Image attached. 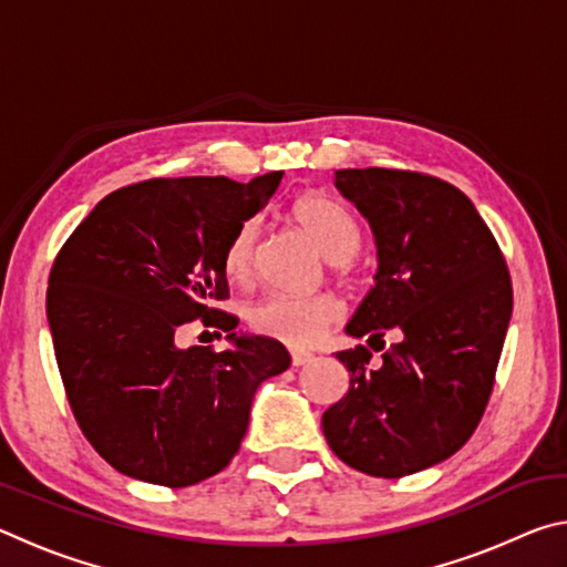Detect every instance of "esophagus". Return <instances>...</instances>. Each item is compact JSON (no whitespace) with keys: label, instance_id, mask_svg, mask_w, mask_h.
Segmentation results:
<instances>
[{"label":"esophagus","instance_id":"obj_1","mask_svg":"<svg viewBox=\"0 0 567 567\" xmlns=\"http://www.w3.org/2000/svg\"><path fill=\"white\" fill-rule=\"evenodd\" d=\"M292 364L295 368H305V364H310L315 360V354L310 350H292Z\"/></svg>","mask_w":567,"mask_h":567}]
</instances>
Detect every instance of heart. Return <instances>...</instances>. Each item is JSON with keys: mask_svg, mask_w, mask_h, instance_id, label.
Segmentation results:
<instances>
[{"mask_svg": "<svg viewBox=\"0 0 567 567\" xmlns=\"http://www.w3.org/2000/svg\"><path fill=\"white\" fill-rule=\"evenodd\" d=\"M290 215L300 225L320 252L330 262H348L358 255L362 245V233L354 217L340 203L324 195H302L297 197ZM257 239H260V223L245 219L229 235L223 267L229 280L247 282L255 272L257 260ZM340 300L330 292L318 295H285L272 292L262 300L249 305L247 322L255 332L265 338H275L285 344H307L340 318Z\"/></svg>", "mask_w": 567, "mask_h": 567, "instance_id": "b5f03b06", "label": "heart"}]
</instances>
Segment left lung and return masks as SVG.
<instances>
[{"label": "left lung", "mask_w": 567, "mask_h": 567, "mask_svg": "<svg viewBox=\"0 0 567 567\" xmlns=\"http://www.w3.org/2000/svg\"><path fill=\"white\" fill-rule=\"evenodd\" d=\"M378 243L375 287L348 322L352 338L385 349L371 362L358 344L334 352L350 390L322 415L342 463L372 477L437 465L475 433L495 385L513 282L501 245L475 205L450 182L410 169H338Z\"/></svg>", "instance_id": "1"}]
</instances>
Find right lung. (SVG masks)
I'll use <instances>...</instances> for the list:
<instances>
[{
	"instance_id": "add662e5",
	"label": "right lung",
	"mask_w": 567,
	"mask_h": 567,
	"mask_svg": "<svg viewBox=\"0 0 567 567\" xmlns=\"http://www.w3.org/2000/svg\"><path fill=\"white\" fill-rule=\"evenodd\" d=\"M280 179L137 182L104 197L56 252L47 287L56 368L76 425L122 475L165 487L217 475L247 433L255 390L290 368L282 342L237 338L239 320L217 307L229 297L227 239ZM195 319L229 331L234 348L177 349Z\"/></svg>"
}]
</instances>
